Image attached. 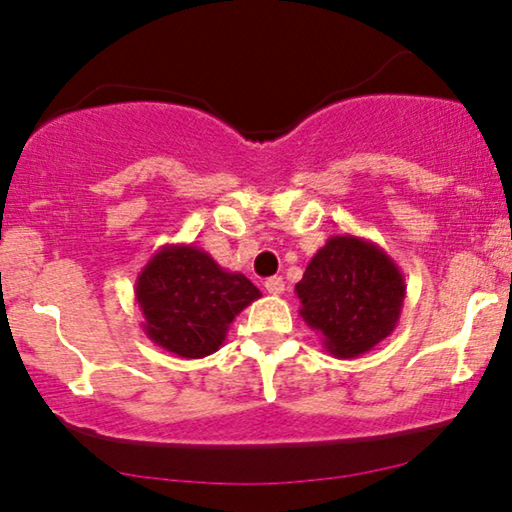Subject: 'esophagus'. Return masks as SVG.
Returning <instances> with one entry per match:
<instances>
[{"mask_svg":"<svg viewBox=\"0 0 512 512\" xmlns=\"http://www.w3.org/2000/svg\"><path fill=\"white\" fill-rule=\"evenodd\" d=\"M284 289H286V284H284L282 277L265 279V291L272 293V296H279V293H284Z\"/></svg>","mask_w":512,"mask_h":512,"instance_id":"1","label":"esophagus"}]
</instances>
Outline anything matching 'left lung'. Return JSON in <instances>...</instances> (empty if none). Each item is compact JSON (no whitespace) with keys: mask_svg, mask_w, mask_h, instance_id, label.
I'll use <instances>...</instances> for the list:
<instances>
[{"mask_svg":"<svg viewBox=\"0 0 512 512\" xmlns=\"http://www.w3.org/2000/svg\"><path fill=\"white\" fill-rule=\"evenodd\" d=\"M300 317L335 359H356L394 333L405 279L391 256L356 235H333L296 284Z\"/></svg>","mask_w":512,"mask_h":512,"instance_id":"8db88e82","label":"left lung"}]
</instances>
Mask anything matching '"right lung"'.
<instances>
[{
	"instance_id": "add662e5",
	"label": "right lung",
	"mask_w": 512,
	"mask_h": 512,
	"mask_svg": "<svg viewBox=\"0 0 512 512\" xmlns=\"http://www.w3.org/2000/svg\"><path fill=\"white\" fill-rule=\"evenodd\" d=\"M261 291L193 244H165L137 275L135 300L149 340L181 359L214 354Z\"/></svg>"
}]
</instances>
